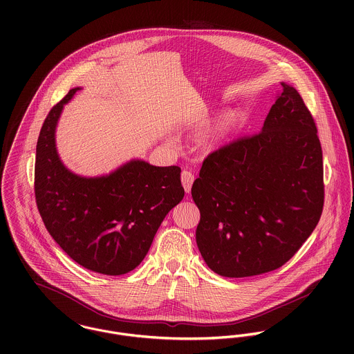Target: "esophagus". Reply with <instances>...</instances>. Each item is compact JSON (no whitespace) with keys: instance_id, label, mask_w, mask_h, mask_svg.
<instances>
[{"instance_id":"34e87169","label":"esophagus","mask_w":354,"mask_h":354,"mask_svg":"<svg viewBox=\"0 0 354 354\" xmlns=\"http://www.w3.org/2000/svg\"><path fill=\"white\" fill-rule=\"evenodd\" d=\"M194 180H195V177H194V174H192L191 171L184 170V171L181 173V184H183V187H184V189H185V192H187V194H189V192H191V188H192Z\"/></svg>"}]
</instances>
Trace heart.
I'll return each mask as SVG.
<instances>
[{"label":"heart","mask_w":354,"mask_h":354,"mask_svg":"<svg viewBox=\"0 0 354 354\" xmlns=\"http://www.w3.org/2000/svg\"><path fill=\"white\" fill-rule=\"evenodd\" d=\"M227 125H229V120H222V121H219L214 128H211L207 133H204L202 138L199 139L201 146L204 147V149L211 147V145L214 143V140L218 139V138L226 131Z\"/></svg>","instance_id":"1"}]
</instances>
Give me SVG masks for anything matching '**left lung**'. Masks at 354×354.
Wrapping results in <instances>:
<instances>
[{
    "label": "left lung",
    "mask_w": 354,
    "mask_h": 354,
    "mask_svg": "<svg viewBox=\"0 0 354 354\" xmlns=\"http://www.w3.org/2000/svg\"><path fill=\"white\" fill-rule=\"evenodd\" d=\"M282 87L261 131L208 153L192 185L201 211L196 243L207 266L222 277L282 267L322 216L317 128L297 90Z\"/></svg>",
    "instance_id": "8db88e82"
}]
</instances>
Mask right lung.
Wrapping results in <instances>:
<instances>
[{
    "instance_id": "right-lung-1",
    "label": "right lung",
    "mask_w": 354,
    "mask_h": 354,
    "mask_svg": "<svg viewBox=\"0 0 354 354\" xmlns=\"http://www.w3.org/2000/svg\"><path fill=\"white\" fill-rule=\"evenodd\" d=\"M51 107L37 143L34 191L54 241L87 270L121 275L136 268L166 214L184 198L178 166L131 160L106 177L84 178L59 160L54 132L64 104Z\"/></svg>"
}]
</instances>
